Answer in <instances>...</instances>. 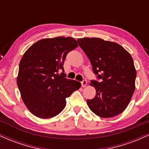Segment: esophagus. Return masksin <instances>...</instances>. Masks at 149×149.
Here are the masks:
<instances>
[{
  "instance_id": "34e87169",
  "label": "esophagus",
  "mask_w": 149,
  "mask_h": 149,
  "mask_svg": "<svg viewBox=\"0 0 149 149\" xmlns=\"http://www.w3.org/2000/svg\"><path fill=\"white\" fill-rule=\"evenodd\" d=\"M87 85V80H83V81L81 82V85L82 87H85Z\"/></svg>"
}]
</instances>
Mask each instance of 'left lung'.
<instances>
[{"mask_svg":"<svg viewBox=\"0 0 149 149\" xmlns=\"http://www.w3.org/2000/svg\"><path fill=\"white\" fill-rule=\"evenodd\" d=\"M90 59L97 80H91L96 96L87 100L90 110L102 118L121 113L134 92L135 70L132 57L121 45L98 38L77 40Z\"/></svg>","mask_w":149,"mask_h":149,"instance_id":"1","label":"left lung"}]
</instances>
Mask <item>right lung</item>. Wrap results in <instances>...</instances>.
Here are the masks:
<instances>
[{"label": "right lung", "instance_id": "1", "mask_svg": "<svg viewBox=\"0 0 149 149\" xmlns=\"http://www.w3.org/2000/svg\"><path fill=\"white\" fill-rule=\"evenodd\" d=\"M77 47L73 38L57 37L38 40L24 54L17 82L24 103L34 116L58 115L66 97L80 88V82L66 78L63 66L68 53Z\"/></svg>", "mask_w": 149, "mask_h": 149}]
</instances>
